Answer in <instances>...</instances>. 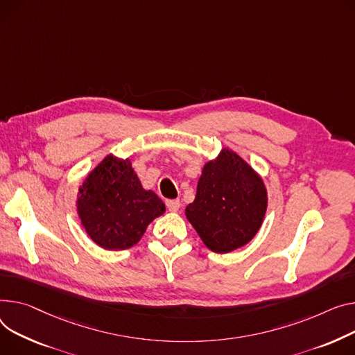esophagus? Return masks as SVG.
Segmentation results:
<instances>
[{"mask_svg":"<svg viewBox=\"0 0 355 355\" xmlns=\"http://www.w3.org/2000/svg\"><path fill=\"white\" fill-rule=\"evenodd\" d=\"M167 208L171 211V212H175V211H178V208H180V200H167Z\"/></svg>","mask_w":355,"mask_h":355,"instance_id":"34e87169","label":"esophagus"}]
</instances>
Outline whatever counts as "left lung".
<instances>
[{"label": "left lung", "instance_id": "8db88e82", "mask_svg": "<svg viewBox=\"0 0 355 355\" xmlns=\"http://www.w3.org/2000/svg\"><path fill=\"white\" fill-rule=\"evenodd\" d=\"M267 204L261 175L237 153L223 148L204 164L196 200L187 205L185 217L208 250L227 254L255 237Z\"/></svg>", "mask_w": 355, "mask_h": 355}]
</instances>
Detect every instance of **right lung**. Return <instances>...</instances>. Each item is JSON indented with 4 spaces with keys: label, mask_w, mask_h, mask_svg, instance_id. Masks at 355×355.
I'll list each match as a JSON object with an SVG mask.
<instances>
[{
    "label": "right lung",
    "mask_w": 355,
    "mask_h": 355,
    "mask_svg": "<svg viewBox=\"0 0 355 355\" xmlns=\"http://www.w3.org/2000/svg\"><path fill=\"white\" fill-rule=\"evenodd\" d=\"M76 204L88 237L111 251L134 247L165 212L159 197L141 184L131 159L111 153L87 174Z\"/></svg>",
    "instance_id": "obj_1"
}]
</instances>
